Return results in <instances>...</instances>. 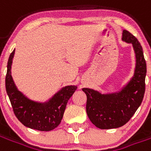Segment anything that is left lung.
<instances>
[{"label": "left lung", "instance_id": "1", "mask_svg": "<svg viewBox=\"0 0 151 151\" xmlns=\"http://www.w3.org/2000/svg\"><path fill=\"white\" fill-rule=\"evenodd\" d=\"M122 40L132 43L136 55V68L130 82L120 91L102 95L92 89L83 88L86 95V113L93 124L109 129L123 126L136 112L142 102L146 84V63L142 47L137 38L126 30Z\"/></svg>", "mask_w": 151, "mask_h": 151}]
</instances>
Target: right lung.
Masks as SVG:
<instances>
[{
  "instance_id": "obj_1",
  "label": "right lung",
  "mask_w": 151,
  "mask_h": 151,
  "mask_svg": "<svg viewBox=\"0 0 151 151\" xmlns=\"http://www.w3.org/2000/svg\"><path fill=\"white\" fill-rule=\"evenodd\" d=\"M14 55V50L9 57L5 88L15 116L28 128L40 131L54 129L62 120L67 103L77 90V86H67L63 87L46 103L32 101L18 91L13 81L11 65Z\"/></svg>"
}]
</instances>
